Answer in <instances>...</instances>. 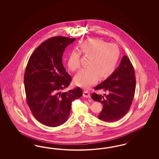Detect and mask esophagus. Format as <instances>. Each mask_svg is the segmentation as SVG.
<instances>
[{"mask_svg": "<svg viewBox=\"0 0 159 159\" xmlns=\"http://www.w3.org/2000/svg\"><path fill=\"white\" fill-rule=\"evenodd\" d=\"M83 96L84 97H86V98H90V93L87 91V90H84L83 92Z\"/></svg>", "mask_w": 159, "mask_h": 159, "instance_id": "obj_1", "label": "esophagus"}]
</instances>
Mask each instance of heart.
<instances>
[{
  "instance_id": "1",
  "label": "heart",
  "mask_w": 159,
  "mask_h": 159,
  "mask_svg": "<svg viewBox=\"0 0 159 159\" xmlns=\"http://www.w3.org/2000/svg\"><path fill=\"white\" fill-rule=\"evenodd\" d=\"M79 48L81 53L89 58L88 66L81 69L74 78L78 86L90 87L96 83L99 77L107 78L116 70L120 57V49L116 44L108 43L101 39H90L83 41ZM80 65V53L72 50L67 55V67L76 71Z\"/></svg>"
}]
</instances>
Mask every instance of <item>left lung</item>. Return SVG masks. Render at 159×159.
I'll return each mask as SVG.
<instances>
[{
  "label": "left lung",
  "instance_id": "1",
  "mask_svg": "<svg viewBox=\"0 0 159 159\" xmlns=\"http://www.w3.org/2000/svg\"><path fill=\"white\" fill-rule=\"evenodd\" d=\"M135 70L129 59L124 55L120 65L95 90H103L105 96L94 93L92 98L103 105L98 118L105 122H113L122 118L128 112L135 95Z\"/></svg>",
  "mask_w": 159,
  "mask_h": 159
}]
</instances>
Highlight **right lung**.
<instances>
[{
    "mask_svg": "<svg viewBox=\"0 0 159 159\" xmlns=\"http://www.w3.org/2000/svg\"><path fill=\"white\" fill-rule=\"evenodd\" d=\"M75 39L62 36L50 38L29 58L24 76L26 100L35 119L43 125H62L69 118L72 102L83 94L79 87L62 92L72 81L63 65V53Z\"/></svg>",
    "mask_w": 159,
    "mask_h": 159,
    "instance_id": "obj_1",
    "label": "right lung"
}]
</instances>
